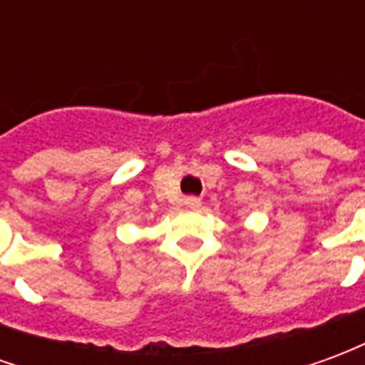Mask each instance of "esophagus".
I'll return each instance as SVG.
<instances>
[{"label":"esophagus","instance_id":"obj_1","mask_svg":"<svg viewBox=\"0 0 365 365\" xmlns=\"http://www.w3.org/2000/svg\"><path fill=\"white\" fill-rule=\"evenodd\" d=\"M185 205L190 207V209H199V207H201V199L193 197V195H191V197L185 199Z\"/></svg>","mask_w":365,"mask_h":365}]
</instances>
